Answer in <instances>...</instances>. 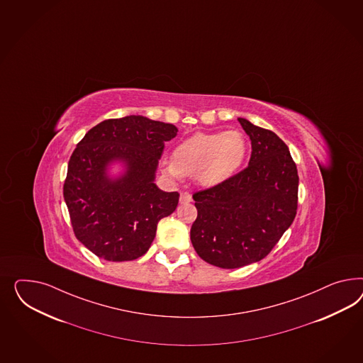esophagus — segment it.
Returning <instances> with one entry per match:
<instances>
[{
    "instance_id": "34e87169",
    "label": "esophagus",
    "mask_w": 363,
    "mask_h": 363,
    "mask_svg": "<svg viewBox=\"0 0 363 363\" xmlns=\"http://www.w3.org/2000/svg\"><path fill=\"white\" fill-rule=\"evenodd\" d=\"M192 201V195L189 192H182L180 194V204H186V203H191Z\"/></svg>"
}]
</instances>
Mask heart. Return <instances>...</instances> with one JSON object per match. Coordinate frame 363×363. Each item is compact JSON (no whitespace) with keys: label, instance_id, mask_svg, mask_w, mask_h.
<instances>
[{"label":"heart","instance_id":"b5f03b06","mask_svg":"<svg viewBox=\"0 0 363 363\" xmlns=\"http://www.w3.org/2000/svg\"><path fill=\"white\" fill-rule=\"evenodd\" d=\"M247 151V139L238 130L197 133L175 147L164 169L169 177L195 175L203 186H218L238 172Z\"/></svg>","mask_w":363,"mask_h":363}]
</instances>
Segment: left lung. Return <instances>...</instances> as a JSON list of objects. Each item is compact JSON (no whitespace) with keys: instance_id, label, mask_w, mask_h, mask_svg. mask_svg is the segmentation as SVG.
I'll return each instance as SVG.
<instances>
[{"instance_id":"obj_1","label":"left lung","mask_w":363,"mask_h":363,"mask_svg":"<svg viewBox=\"0 0 363 363\" xmlns=\"http://www.w3.org/2000/svg\"><path fill=\"white\" fill-rule=\"evenodd\" d=\"M238 122L252 142L248 167L192 196V245L206 262L224 269L267 257L298 206V174L288 145L270 130L244 118Z\"/></svg>"}]
</instances>
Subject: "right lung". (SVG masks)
Segmentation results:
<instances>
[{"instance_id":"right-lung-1","label":"right lung","mask_w":363,"mask_h":363,"mask_svg":"<svg viewBox=\"0 0 363 363\" xmlns=\"http://www.w3.org/2000/svg\"><path fill=\"white\" fill-rule=\"evenodd\" d=\"M174 125L142 115L107 119L93 127L70 156L63 197L74 235L107 261L139 259L150 249L160 218L177 207L179 194L154 183L164 143ZM125 161V175L113 181L106 164Z\"/></svg>"}]
</instances>
